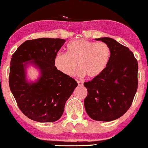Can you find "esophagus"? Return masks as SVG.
<instances>
[{
    "label": "esophagus",
    "instance_id": "1",
    "mask_svg": "<svg viewBox=\"0 0 148 148\" xmlns=\"http://www.w3.org/2000/svg\"><path fill=\"white\" fill-rule=\"evenodd\" d=\"M77 83H78V85H79V86H82L83 85H84V83L81 81H77Z\"/></svg>",
    "mask_w": 148,
    "mask_h": 148
}]
</instances>
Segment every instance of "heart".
I'll return each instance as SVG.
<instances>
[{"label": "heart", "mask_w": 148, "mask_h": 148, "mask_svg": "<svg viewBox=\"0 0 148 148\" xmlns=\"http://www.w3.org/2000/svg\"><path fill=\"white\" fill-rule=\"evenodd\" d=\"M110 57L111 49L106 44L80 39L69 42L66 53H58L53 64L60 73L71 76L75 72L77 63L78 75L95 78L105 70Z\"/></svg>", "instance_id": "heart-1"}]
</instances>
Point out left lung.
Here are the masks:
<instances>
[{"label": "left lung", "instance_id": "left-lung-1", "mask_svg": "<svg viewBox=\"0 0 148 148\" xmlns=\"http://www.w3.org/2000/svg\"><path fill=\"white\" fill-rule=\"evenodd\" d=\"M95 40L109 47L111 57L100 75L84 84L88 90L84 106L92 120L110 122L120 118L132 105L138 88V62L130 49L113 38Z\"/></svg>", "mask_w": 148, "mask_h": 148}]
</instances>
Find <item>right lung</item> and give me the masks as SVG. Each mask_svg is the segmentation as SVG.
Here are the masks:
<instances>
[{
  "instance_id": "1",
  "label": "right lung",
  "mask_w": 148,
  "mask_h": 148,
  "mask_svg": "<svg viewBox=\"0 0 148 148\" xmlns=\"http://www.w3.org/2000/svg\"><path fill=\"white\" fill-rule=\"evenodd\" d=\"M65 40L47 37L27 40L18 47L10 62L9 84L18 108L25 115L39 123H53L60 118L64 104L77 82L56 68L54 57ZM30 66L39 76L28 79Z\"/></svg>"
}]
</instances>
